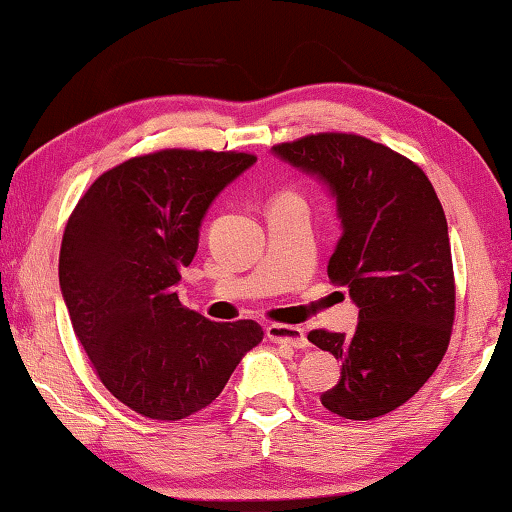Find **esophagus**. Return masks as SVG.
<instances>
[{
  "instance_id": "obj_1",
  "label": "esophagus",
  "mask_w": 512,
  "mask_h": 512,
  "mask_svg": "<svg viewBox=\"0 0 512 512\" xmlns=\"http://www.w3.org/2000/svg\"><path fill=\"white\" fill-rule=\"evenodd\" d=\"M266 336L273 343L287 345V348H296V350H302V348H307V345H309L305 329L296 327V325H280V323L268 325L266 327Z\"/></svg>"
}]
</instances>
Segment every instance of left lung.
Listing matches in <instances>:
<instances>
[{
    "label": "left lung",
    "mask_w": 512,
    "mask_h": 512,
    "mask_svg": "<svg viewBox=\"0 0 512 512\" xmlns=\"http://www.w3.org/2000/svg\"><path fill=\"white\" fill-rule=\"evenodd\" d=\"M273 151L336 196L343 235L327 273L359 307L352 336H307L343 363L320 402L348 420L391 413L420 391L452 339L456 282L436 189L413 160L363 135L316 133Z\"/></svg>",
    "instance_id": "8db88e82"
}]
</instances>
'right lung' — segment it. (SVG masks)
<instances>
[{
    "instance_id": "add662e5",
    "label": "right lung",
    "mask_w": 512,
    "mask_h": 512,
    "mask_svg": "<svg viewBox=\"0 0 512 512\" xmlns=\"http://www.w3.org/2000/svg\"><path fill=\"white\" fill-rule=\"evenodd\" d=\"M255 160L196 149L135 155L103 171L69 214L58 277L74 334L101 384L144 418L205 409L264 339L255 320L212 323L176 293L207 207Z\"/></svg>"
}]
</instances>
